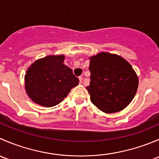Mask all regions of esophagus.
I'll return each instance as SVG.
<instances>
[{
  "mask_svg": "<svg viewBox=\"0 0 159 159\" xmlns=\"http://www.w3.org/2000/svg\"><path fill=\"white\" fill-rule=\"evenodd\" d=\"M82 80H83V78L81 76H80L79 77V81H80V83H81L82 82Z\"/></svg>",
  "mask_w": 159,
  "mask_h": 159,
  "instance_id": "34e87169",
  "label": "esophagus"
}]
</instances>
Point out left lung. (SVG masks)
<instances>
[{
	"instance_id": "obj_1",
	"label": "left lung",
	"mask_w": 159,
	"mask_h": 159,
	"mask_svg": "<svg viewBox=\"0 0 159 159\" xmlns=\"http://www.w3.org/2000/svg\"><path fill=\"white\" fill-rule=\"evenodd\" d=\"M91 101L105 113L122 111L137 91L139 78L129 62L121 56L100 52L89 57Z\"/></svg>"
}]
</instances>
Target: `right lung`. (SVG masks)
I'll use <instances>...</instances> for the list:
<instances>
[{"mask_svg": "<svg viewBox=\"0 0 159 159\" xmlns=\"http://www.w3.org/2000/svg\"><path fill=\"white\" fill-rule=\"evenodd\" d=\"M65 56L49 55L35 61L25 75V91L30 100L43 107L57 105L79 79L64 64Z\"/></svg>", "mask_w": 159, "mask_h": 159, "instance_id": "1", "label": "right lung"}]
</instances>
